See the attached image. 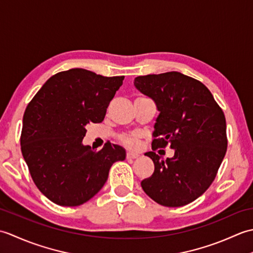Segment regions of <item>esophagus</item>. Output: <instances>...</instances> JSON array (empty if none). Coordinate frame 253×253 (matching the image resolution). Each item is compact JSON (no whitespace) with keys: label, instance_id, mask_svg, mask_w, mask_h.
<instances>
[{"label":"esophagus","instance_id":"obj_1","mask_svg":"<svg viewBox=\"0 0 253 253\" xmlns=\"http://www.w3.org/2000/svg\"><path fill=\"white\" fill-rule=\"evenodd\" d=\"M140 155L135 152H127V159H138Z\"/></svg>","mask_w":253,"mask_h":253}]
</instances>
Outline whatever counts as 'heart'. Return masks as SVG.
I'll use <instances>...</instances> for the list:
<instances>
[{"label":"heart","instance_id":"b5f03b06","mask_svg":"<svg viewBox=\"0 0 253 253\" xmlns=\"http://www.w3.org/2000/svg\"><path fill=\"white\" fill-rule=\"evenodd\" d=\"M123 142L129 148H136L138 144V135H129L123 138Z\"/></svg>","mask_w":253,"mask_h":253}]
</instances>
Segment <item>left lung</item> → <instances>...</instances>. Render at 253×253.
I'll return each instance as SVG.
<instances>
[{"label": "left lung", "instance_id": "1", "mask_svg": "<svg viewBox=\"0 0 253 253\" xmlns=\"http://www.w3.org/2000/svg\"><path fill=\"white\" fill-rule=\"evenodd\" d=\"M136 89L154 101L160 112L152 148L169 144L174 157L163 160L144 153L154 163L143 191L164 207H182L203 195L215 178L227 150L226 121L202 83L178 72L139 76Z\"/></svg>", "mask_w": 253, "mask_h": 253}]
</instances>
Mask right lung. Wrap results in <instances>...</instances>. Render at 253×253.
Wrapping results in <instances>:
<instances>
[{
    "label": "right lung",
    "instance_id": "1",
    "mask_svg": "<svg viewBox=\"0 0 253 253\" xmlns=\"http://www.w3.org/2000/svg\"><path fill=\"white\" fill-rule=\"evenodd\" d=\"M124 76L104 77L84 68L52 76L27 106L20 146L36 186L58 206L77 207L98 193L111 166L126 150L105 143L84 146L90 123H101Z\"/></svg>",
    "mask_w": 253,
    "mask_h": 253
}]
</instances>
